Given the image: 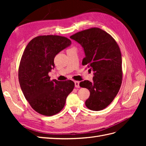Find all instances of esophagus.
Segmentation results:
<instances>
[{
    "label": "esophagus",
    "mask_w": 146,
    "mask_h": 146,
    "mask_svg": "<svg viewBox=\"0 0 146 146\" xmlns=\"http://www.w3.org/2000/svg\"><path fill=\"white\" fill-rule=\"evenodd\" d=\"M74 83H75V87H76V88H80V85H79L80 82L76 81V82H74Z\"/></svg>",
    "instance_id": "esophagus-1"
}]
</instances>
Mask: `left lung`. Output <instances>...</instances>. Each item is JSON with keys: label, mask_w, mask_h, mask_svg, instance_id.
Masks as SVG:
<instances>
[{"label": "left lung", "mask_w": 146, "mask_h": 146, "mask_svg": "<svg viewBox=\"0 0 146 146\" xmlns=\"http://www.w3.org/2000/svg\"><path fill=\"white\" fill-rule=\"evenodd\" d=\"M70 38L80 44L85 57L83 65L94 72L92 82L84 80L80 86L90 91L88 108L100 111L115 98L122 83V56L117 42L110 34L99 28L79 32ZM90 71V72H91Z\"/></svg>", "instance_id": "left-lung-1"}]
</instances>
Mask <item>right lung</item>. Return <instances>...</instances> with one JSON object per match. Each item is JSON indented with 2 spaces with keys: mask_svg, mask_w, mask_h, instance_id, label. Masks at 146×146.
I'll return each instance as SVG.
<instances>
[{
  "mask_svg": "<svg viewBox=\"0 0 146 146\" xmlns=\"http://www.w3.org/2000/svg\"><path fill=\"white\" fill-rule=\"evenodd\" d=\"M71 44L68 38L45 35L33 38L26 46L19 68V82L25 99L32 108L44 116H53L64 107L74 88L72 80H50L54 58Z\"/></svg>",
  "mask_w": 146,
  "mask_h": 146,
  "instance_id": "obj_1",
  "label": "right lung"
}]
</instances>
